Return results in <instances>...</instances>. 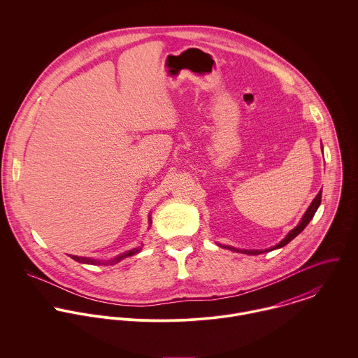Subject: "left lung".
I'll return each mask as SVG.
<instances>
[{"mask_svg": "<svg viewBox=\"0 0 358 358\" xmlns=\"http://www.w3.org/2000/svg\"><path fill=\"white\" fill-rule=\"evenodd\" d=\"M321 149H322V145H321ZM321 196H322V192L320 190L318 194L315 196V199L311 201V204L308 205V208H307L305 215L302 216L301 222L298 223V226L294 227L277 245H274V247H271V248H268V250H264V251H259V250H241V252H244V254H247V255H259V254H263V252H270V251H274V250H278V248L285 247L288 243H291L296 236H299V234L305 230V227L308 224V222L313 219L315 210L318 209V206L321 204ZM219 245H220L222 248H227V250H230V251L240 252L238 248H234V247H230V245H222V244H219Z\"/></svg>", "mask_w": 358, "mask_h": 358, "instance_id": "left-lung-1", "label": "left lung"}]
</instances>
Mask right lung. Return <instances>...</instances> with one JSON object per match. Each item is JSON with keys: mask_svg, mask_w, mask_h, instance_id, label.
<instances>
[{"mask_svg": "<svg viewBox=\"0 0 358 358\" xmlns=\"http://www.w3.org/2000/svg\"><path fill=\"white\" fill-rule=\"evenodd\" d=\"M152 215H149V229H150V226H152V217H150ZM142 251V247H136V248H132V250H129V251H125V252H122V254H120V255L115 256V257H113V259H107V260H101V259H92V257H85V256H77V255H70L71 259H74L76 262H78V263H85V264H94V266H110V264H115V263H118V262H121L122 259H125V257H129V256L136 255V254H139Z\"/></svg>", "mask_w": 358, "mask_h": 358, "instance_id": "obj_1", "label": "right lung"}]
</instances>
